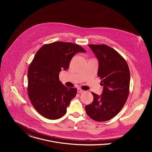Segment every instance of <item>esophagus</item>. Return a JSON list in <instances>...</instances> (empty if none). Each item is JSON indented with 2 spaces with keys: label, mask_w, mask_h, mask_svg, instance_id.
<instances>
[{
  "label": "esophagus",
  "mask_w": 152,
  "mask_h": 152,
  "mask_svg": "<svg viewBox=\"0 0 152 152\" xmlns=\"http://www.w3.org/2000/svg\"><path fill=\"white\" fill-rule=\"evenodd\" d=\"M83 92H84V91L82 90H81L80 88H78V89H77V93H83Z\"/></svg>",
  "instance_id": "1"
}]
</instances>
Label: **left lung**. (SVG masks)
Masks as SVG:
<instances>
[{
	"mask_svg": "<svg viewBox=\"0 0 152 152\" xmlns=\"http://www.w3.org/2000/svg\"><path fill=\"white\" fill-rule=\"evenodd\" d=\"M88 46L98 59L97 75L103 89L100 96L92 93L94 100L85 109L93 120L105 121L116 116L127 99L130 71L125 59L113 48L104 45Z\"/></svg>",
	"mask_w": 152,
	"mask_h": 152,
	"instance_id": "8db88e82",
	"label": "left lung"
}]
</instances>
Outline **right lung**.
<instances>
[{"instance_id":"obj_1","label":"right lung","mask_w":152,"mask_h":152,"mask_svg":"<svg viewBox=\"0 0 152 152\" xmlns=\"http://www.w3.org/2000/svg\"><path fill=\"white\" fill-rule=\"evenodd\" d=\"M86 51L71 42H54L42 46L28 69V91L36 111L44 117L56 120L66 114L77 89L64 85L59 79L62 70H67L72 58Z\"/></svg>"}]
</instances>
